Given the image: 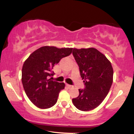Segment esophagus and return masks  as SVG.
Wrapping results in <instances>:
<instances>
[{"label": "esophagus", "instance_id": "obj_1", "mask_svg": "<svg viewBox=\"0 0 134 134\" xmlns=\"http://www.w3.org/2000/svg\"><path fill=\"white\" fill-rule=\"evenodd\" d=\"M66 86H67V87H68V88H70V87H72V86L69 85V84H66Z\"/></svg>", "mask_w": 134, "mask_h": 134}]
</instances>
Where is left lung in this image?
Segmentation results:
<instances>
[{"label":"left lung","mask_w":134,"mask_h":134,"mask_svg":"<svg viewBox=\"0 0 134 134\" xmlns=\"http://www.w3.org/2000/svg\"><path fill=\"white\" fill-rule=\"evenodd\" d=\"M72 54L85 84V89L79 90V95L72 103L79 110L90 111L107 96L113 82V67L105 55L94 48H74Z\"/></svg>","instance_id":"8db88e82"}]
</instances>
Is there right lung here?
I'll return each mask as SVG.
<instances>
[{"instance_id":"add662e5","label":"right lung","mask_w":134,"mask_h":134,"mask_svg":"<svg viewBox=\"0 0 134 134\" xmlns=\"http://www.w3.org/2000/svg\"><path fill=\"white\" fill-rule=\"evenodd\" d=\"M72 49L44 46L33 52L24 62L21 78L23 87L30 100L39 108H49L57 101L65 84L52 81L49 77L54 75L52 69L55 64L71 54Z\"/></svg>"}]
</instances>
